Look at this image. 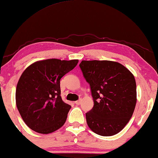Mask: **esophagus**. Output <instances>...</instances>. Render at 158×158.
<instances>
[{
  "mask_svg": "<svg viewBox=\"0 0 158 158\" xmlns=\"http://www.w3.org/2000/svg\"><path fill=\"white\" fill-rule=\"evenodd\" d=\"M81 99H79L78 101H77V102H74L75 104H77V105H80L81 104Z\"/></svg>",
  "mask_w": 158,
  "mask_h": 158,
  "instance_id": "esophagus-1",
  "label": "esophagus"
}]
</instances>
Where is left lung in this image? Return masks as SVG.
Listing matches in <instances>:
<instances>
[{
  "mask_svg": "<svg viewBox=\"0 0 158 158\" xmlns=\"http://www.w3.org/2000/svg\"><path fill=\"white\" fill-rule=\"evenodd\" d=\"M79 67L94 100V107L86 114L87 124L98 135H116L128 123L135 109L134 76L123 65L112 61L83 60Z\"/></svg>",
  "mask_w": 158,
  "mask_h": 158,
  "instance_id": "left-lung-1",
  "label": "left lung"
}]
</instances>
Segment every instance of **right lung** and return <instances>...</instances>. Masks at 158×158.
Wrapping results in <instances>:
<instances>
[{"instance_id": "obj_1", "label": "right lung", "mask_w": 158, "mask_h": 158, "mask_svg": "<svg viewBox=\"0 0 158 158\" xmlns=\"http://www.w3.org/2000/svg\"><path fill=\"white\" fill-rule=\"evenodd\" d=\"M78 62L49 59L33 63L23 72L16 88V105L32 131L48 134L64 124L71 106L61 97L60 79Z\"/></svg>"}]
</instances>
